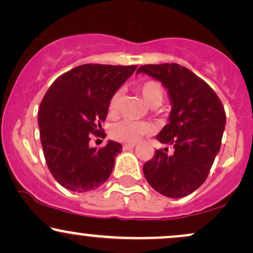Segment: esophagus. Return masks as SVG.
<instances>
[{
  "instance_id": "obj_1",
  "label": "esophagus",
  "mask_w": 253,
  "mask_h": 253,
  "mask_svg": "<svg viewBox=\"0 0 253 253\" xmlns=\"http://www.w3.org/2000/svg\"><path fill=\"white\" fill-rule=\"evenodd\" d=\"M135 147V145L134 144H125L124 146H123V148H124V151H129V150H133V148Z\"/></svg>"
}]
</instances>
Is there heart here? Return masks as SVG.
<instances>
[{
  "mask_svg": "<svg viewBox=\"0 0 253 253\" xmlns=\"http://www.w3.org/2000/svg\"><path fill=\"white\" fill-rule=\"evenodd\" d=\"M138 90L142 96L146 105L154 108L161 105L164 100V89L158 81L147 80L139 84ZM121 100V92L117 90L111 96L108 103L109 114H115L119 108V103ZM152 130L151 125L147 123H135L130 120H121L114 124L111 127L112 138L119 141L134 144L138 140L146 134H150Z\"/></svg>",
  "mask_w": 253,
  "mask_h": 253,
  "instance_id": "1",
  "label": "heart"
}]
</instances>
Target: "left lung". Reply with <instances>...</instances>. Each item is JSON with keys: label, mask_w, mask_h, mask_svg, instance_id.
I'll use <instances>...</instances> for the list:
<instances>
[{"label": "left lung", "mask_w": 253, "mask_h": 253, "mask_svg": "<svg viewBox=\"0 0 253 253\" xmlns=\"http://www.w3.org/2000/svg\"><path fill=\"white\" fill-rule=\"evenodd\" d=\"M136 73L160 81L172 105L157 140L174 152L157 150L142 169L146 180L163 196L186 197L206 180L220 150L226 124L223 103L205 81L176 63L145 65Z\"/></svg>", "instance_id": "obj_1"}]
</instances>
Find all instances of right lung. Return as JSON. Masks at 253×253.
Returning a JSON list of instances; mask_svg holds the SVG:
<instances>
[{"mask_svg":"<svg viewBox=\"0 0 253 253\" xmlns=\"http://www.w3.org/2000/svg\"><path fill=\"white\" fill-rule=\"evenodd\" d=\"M138 66L81 65L51 84L39 108V128L48 169L61 186L74 192L100 187L113 171L123 146L108 141L89 147L93 135L102 136L101 123L109 99Z\"/></svg>","mask_w":253,"mask_h":253,"instance_id":"add662e5","label":"right lung"}]
</instances>
